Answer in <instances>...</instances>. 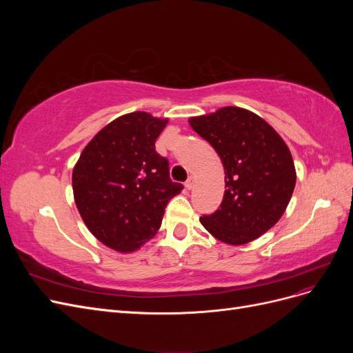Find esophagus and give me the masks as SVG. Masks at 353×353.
Wrapping results in <instances>:
<instances>
[{"label": "esophagus", "mask_w": 353, "mask_h": 353, "mask_svg": "<svg viewBox=\"0 0 353 353\" xmlns=\"http://www.w3.org/2000/svg\"><path fill=\"white\" fill-rule=\"evenodd\" d=\"M193 187H194V178L190 176V178L187 179V183H185V188H187V190H191Z\"/></svg>", "instance_id": "esophagus-1"}]
</instances>
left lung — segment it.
Instances as JSON below:
<instances>
[{
  "label": "left lung",
  "mask_w": 353,
  "mask_h": 353,
  "mask_svg": "<svg viewBox=\"0 0 353 353\" xmlns=\"http://www.w3.org/2000/svg\"><path fill=\"white\" fill-rule=\"evenodd\" d=\"M188 122L215 148L225 172L221 206L200 218L201 225L231 245L259 239L283 216L296 185L287 144L261 116L234 105Z\"/></svg>",
  "instance_id": "left-lung-1"
}]
</instances>
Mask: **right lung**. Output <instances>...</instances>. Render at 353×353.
Segmentation results:
<instances>
[{
  "label": "right lung",
  "mask_w": 353,
  "mask_h": 353,
  "mask_svg": "<svg viewBox=\"0 0 353 353\" xmlns=\"http://www.w3.org/2000/svg\"><path fill=\"white\" fill-rule=\"evenodd\" d=\"M168 119L147 112L123 114L85 145L72 172L73 197L92 236L131 253L154 237L168 201L184 187L169 178L154 148Z\"/></svg>",
  "instance_id": "1"
}]
</instances>
